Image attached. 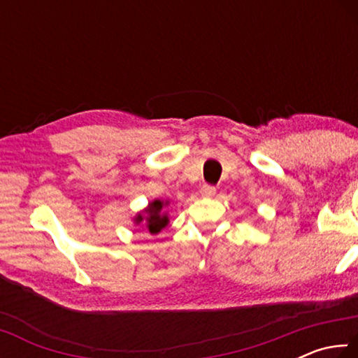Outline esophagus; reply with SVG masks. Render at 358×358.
<instances>
[{"mask_svg":"<svg viewBox=\"0 0 358 358\" xmlns=\"http://www.w3.org/2000/svg\"><path fill=\"white\" fill-rule=\"evenodd\" d=\"M215 192H216V187H215V186L203 185V186L201 187V194H202L203 197H211V196H215Z\"/></svg>","mask_w":358,"mask_h":358,"instance_id":"obj_1","label":"esophagus"}]
</instances>
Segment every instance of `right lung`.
<instances>
[{"label":"right lung","instance_id":"right-lung-1","mask_svg":"<svg viewBox=\"0 0 358 358\" xmlns=\"http://www.w3.org/2000/svg\"><path fill=\"white\" fill-rule=\"evenodd\" d=\"M169 201H161V199H155L151 201L147 207L132 217L136 226H142L148 230L151 235L159 234L162 229L169 226Z\"/></svg>","mask_w":358,"mask_h":358}]
</instances>
